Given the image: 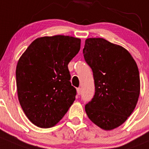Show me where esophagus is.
Returning <instances> with one entry per match:
<instances>
[{"label": "esophagus", "instance_id": "esophagus-1", "mask_svg": "<svg viewBox=\"0 0 149 149\" xmlns=\"http://www.w3.org/2000/svg\"><path fill=\"white\" fill-rule=\"evenodd\" d=\"M77 92L79 95L81 94V88H77Z\"/></svg>", "mask_w": 149, "mask_h": 149}]
</instances>
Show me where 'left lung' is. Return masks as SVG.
<instances>
[{
	"label": "left lung",
	"instance_id": "obj_1",
	"mask_svg": "<svg viewBox=\"0 0 149 149\" xmlns=\"http://www.w3.org/2000/svg\"><path fill=\"white\" fill-rule=\"evenodd\" d=\"M93 72L95 93L85 106L88 118L106 131L122 125L138 101L137 65L125 48L103 38H88L83 50Z\"/></svg>",
	"mask_w": 149,
	"mask_h": 149
}]
</instances>
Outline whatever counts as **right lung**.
Masks as SVG:
<instances>
[{"label": "right lung", "instance_id": "right-lung-1", "mask_svg": "<svg viewBox=\"0 0 149 149\" xmlns=\"http://www.w3.org/2000/svg\"><path fill=\"white\" fill-rule=\"evenodd\" d=\"M80 39L54 35L37 38L16 67L17 96L23 111L34 125L50 128L74 103L76 88L70 82L68 64L78 53Z\"/></svg>", "mask_w": 149, "mask_h": 149}]
</instances>
